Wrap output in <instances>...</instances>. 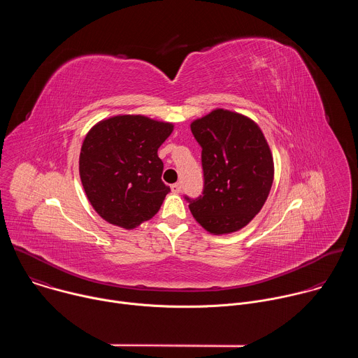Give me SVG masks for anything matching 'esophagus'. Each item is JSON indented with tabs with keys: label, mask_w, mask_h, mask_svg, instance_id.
<instances>
[{
	"label": "esophagus",
	"mask_w": 358,
	"mask_h": 358,
	"mask_svg": "<svg viewBox=\"0 0 358 358\" xmlns=\"http://www.w3.org/2000/svg\"><path fill=\"white\" fill-rule=\"evenodd\" d=\"M181 188H182V185H181L180 182H176V184H173V185H171V191H173V192H176V194L181 192Z\"/></svg>",
	"instance_id": "esophagus-1"
}]
</instances>
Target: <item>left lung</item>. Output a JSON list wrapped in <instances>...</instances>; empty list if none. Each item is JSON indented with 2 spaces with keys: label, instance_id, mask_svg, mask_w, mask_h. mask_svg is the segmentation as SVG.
<instances>
[{
  "label": "left lung",
  "instance_id": "obj_1",
  "mask_svg": "<svg viewBox=\"0 0 358 358\" xmlns=\"http://www.w3.org/2000/svg\"><path fill=\"white\" fill-rule=\"evenodd\" d=\"M202 147L203 192L189 201L195 221L213 235L232 234L257 215L272 188L275 166L261 127L241 113L215 109L195 119Z\"/></svg>",
  "mask_w": 358,
  "mask_h": 358
}]
</instances>
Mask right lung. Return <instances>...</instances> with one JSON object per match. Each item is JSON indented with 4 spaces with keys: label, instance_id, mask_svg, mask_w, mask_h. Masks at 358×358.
<instances>
[{
    "label": "right lung",
    "instance_id": "1",
    "mask_svg": "<svg viewBox=\"0 0 358 358\" xmlns=\"http://www.w3.org/2000/svg\"><path fill=\"white\" fill-rule=\"evenodd\" d=\"M174 124L141 115L97 122L86 134L79 176L93 210L112 225L134 229L155 217L170 192L157 151Z\"/></svg>",
    "mask_w": 358,
    "mask_h": 358
}]
</instances>
